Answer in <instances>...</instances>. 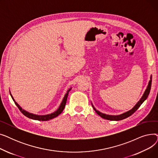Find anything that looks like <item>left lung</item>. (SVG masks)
I'll use <instances>...</instances> for the list:
<instances>
[{
    "instance_id": "8db88e82",
    "label": "left lung",
    "mask_w": 158,
    "mask_h": 158,
    "mask_svg": "<svg viewBox=\"0 0 158 158\" xmlns=\"http://www.w3.org/2000/svg\"><path fill=\"white\" fill-rule=\"evenodd\" d=\"M151 84H152V77H151V80L150 81H149L148 82V86L145 90V92L143 94V95L142 96V97L141 98V99L139 100V101L135 105V106L132 108L131 110L123 113L122 114H120V115H118V116H111V115H106L105 114H103L101 112H99L98 111L96 110L95 107L93 106L94 110L95 111V112L99 115L101 116V117L104 119H106V120H123V119H125L129 117H130V116L131 114H133L138 108L139 107V106L142 105V104L145 101V99L148 97V94L149 93H150V90H151Z\"/></svg>"
}]
</instances>
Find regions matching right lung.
<instances>
[{
	"label": "right lung",
	"instance_id": "right-lung-1",
	"mask_svg": "<svg viewBox=\"0 0 158 158\" xmlns=\"http://www.w3.org/2000/svg\"><path fill=\"white\" fill-rule=\"evenodd\" d=\"M70 89H69L67 93H66V94L64 95L63 100V101H62V102H61V104L60 107H59V108H58V110H57L56 111H55V112L53 113L50 114L44 115V116H39V115L33 114L29 113L26 111L25 110H22V107H20V106L15 101L14 98H13V97H12L11 94H10V95H11V97H12V98H13V101L15 102V104H16V106L18 107V108H19V110L21 111V113H23V114H24L25 116H26L27 117H28V118H31V119H34V120H39V121H47V120H49L52 119V118H54L57 117V116L59 115L60 114H61V112L63 111V110H64V107H65V105H66V100H67V97H68V95H69V92H70Z\"/></svg>",
	"mask_w": 158,
	"mask_h": 158
}]
</instances>
